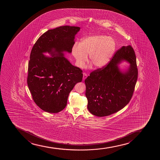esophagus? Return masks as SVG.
<instances>
[{
	"instance_id": "obj_1",
	"label": "esophagus",
	"mask_w": 160,
	"mask_h": 160,
	"mask_svg": "<svg viewBox=\"0 0 160 160\" xmlns=\"http://www.w3.org/2000/svg\"><path fill=\"white\" fill-rule=\"evenodd\" d=\"M87 77H88V75H87V73H83V79L84 81L87 78Z\"/></svg>"
}]
</instances>
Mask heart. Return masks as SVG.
<instances>
[{"instance_id": "heart-1", "label": "heart", "mask_w": 160, "mask_h": 160, "mask_svg": "<svg viewBox=\"0 0 160 160\" xmlns=\"http://www.w3.org/2000/svg\"><path fill=\"white\" fill-rule=\"evenodd\" d=\"M115 44L111 37L96 35L86 37L80 43L76 42L72 47V54L78 67H83L88 60L94 67L102 68L108 64L114 55Z\"/></svg>"}]
</instances>
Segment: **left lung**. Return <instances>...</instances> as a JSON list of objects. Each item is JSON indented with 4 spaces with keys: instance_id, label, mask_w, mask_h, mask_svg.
<instances>
[{
    "instance_id": "obj_1",
    "label": "left lung",
    "mask_w": 160,
    "mask_h": 160,
    "mask_svg": "<svg viewBox=\"0 0 160 160\" xmlns=\"http://www.w3.org/2000/svg\"><path fill=\"white\" fill-rule=\"evenodd\" d=\"M122 61L130 63L122 70L118 66ZM138 78L134 50L123 46L116 52L105 67L90 73L85 80L88 109L93 115L109 116L123 108L130 101Z\"/></svg>"
}]
</instances>
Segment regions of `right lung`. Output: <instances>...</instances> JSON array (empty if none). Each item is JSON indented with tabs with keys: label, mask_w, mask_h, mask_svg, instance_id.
Segmentation results:
<instances>
[{
	"label": "right lung",
	"mask_w": 160,
	"mask_h": 160,
	"mask_svg": "<svg viewBox=\"0 0 160 160\" xmlns=\"http://www.w3.org/2000/svg\"><path fill=\"white\" fill-rule=\"evenodd\" d=\"M78 27L48 30L35 42L28 64L27 83L33 101L46 112L57 113L66 106L68 96L83 78L82 70L64 57L72 53ZM48 52L50 57L44 55Z\"/></svg>",
	"instance_id": "1"
}]
</instances>
